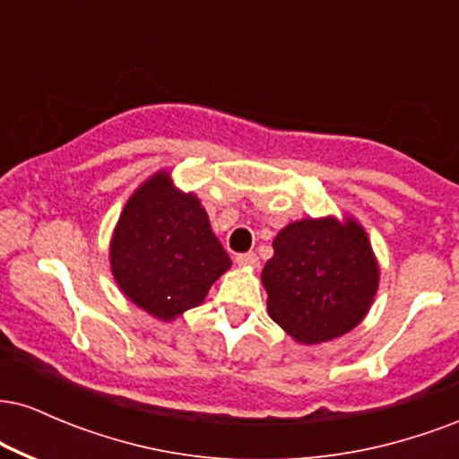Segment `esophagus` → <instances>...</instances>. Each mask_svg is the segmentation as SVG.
I'll return each instance as SVG.
<instances>
[{"label":"esophagus","mask_w":459,"mask_h":459,"mask_svg":"<svg viewBox=\"0 0 459 459\" xmlns=\"http://www.w3.org/2000/svg\"><path fill=\"white\" fill-rule=\"evenodd\" d=\"M235 261H237V265H244V267L259 265V256H256L255 252H244V255H237Z\"/></svg>","instance_id":"34e87169"}]
</instances>
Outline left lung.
I'll use <instances>...</instances> for the list:
<instances>
[{"label": "left lung", "instance_id": "8db88e82", "mask_svg": "<svg viewBox=\"0 0 459 459\" xmlns=\"http://www.w3.org/2000/svg\"><path fill=\"white\" fill-rule=\"evenodd\" d=\"M267 313L298 343H324L354 330L371 308L380 267L354 218H307L273 239L261 273Z\"/></svg>", "mask_w": 459, "mask_h": 459}]
</instances>
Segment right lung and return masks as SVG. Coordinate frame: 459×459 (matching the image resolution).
<instances>
[{
    "instance_id": "right-lung-1",
    "label": "right lung",
    "mask_w": 459,
    "mask_h": 459,
    "mask_svg": "<svg viewBox=\"0 0 459 459\" xmlns=\"http://www.w3.org/2000/svg\"><path fill=\"white\" fill-rule=\"evenodd\" d=\"M109 265L135 307L172 321L204 302L230 259L198 196L177 189L170 172L160 170L125 204L109 244Z\"/></svg>"
}]
</instances>
